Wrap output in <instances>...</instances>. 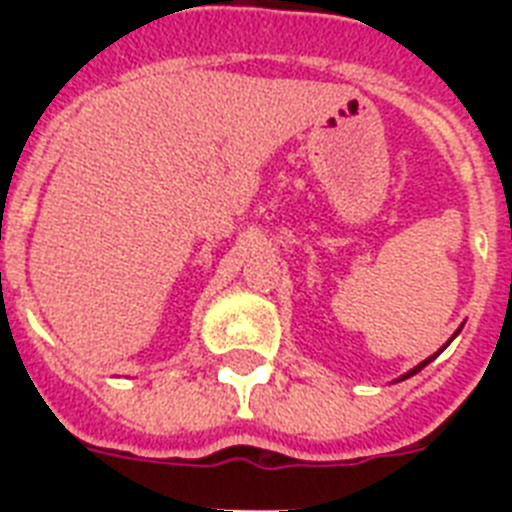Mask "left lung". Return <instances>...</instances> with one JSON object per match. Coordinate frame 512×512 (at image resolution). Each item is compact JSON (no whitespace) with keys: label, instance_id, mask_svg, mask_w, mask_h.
I'll list each match as a JSON object with an SVG mask.
<instances>
[{"label":"left lung","instance_id":"left-lung-1","mask_svg":"<svg viewBox=\"0 0 512 512\" xmlns=\"http://www.w3.org/2000/svg\"><path fill=\"white\" fill-rule=\"evenodd\" d=\"M456 333H459V330H456ZM456 333H454V336H456ZM431 361H433V356H431V359H425V361H423V364H418V366H415V369H410V372H408V374H402V377H400V379H408V377H413V374H418V372H420V369H423V366H425V364H431Z\"/></svg>","mask_w":512,"mask_h":512}]
</instances>
